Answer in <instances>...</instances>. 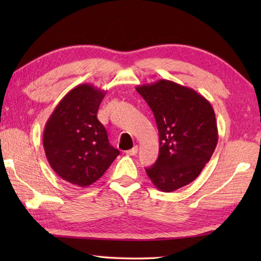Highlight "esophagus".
<instances>
[{"label":"esophagus","mask_w":261,"mask_h":261,"mask_svg":"<svg viewBox=\"0 0 261 261\" xmlns=\"http://www.w3.org/2000/svg\"><path fill=\"white\" fill-rule=\"evenodd\" d=\"M137 152H138V147L137 146H135L134 148L130 149V150L125 151V153L129 154V156H135V154H137Z\"/></svg>","instance_id":"esophagus-1"}]
</instances>
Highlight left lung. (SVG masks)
I'll return each instance as SVG.
<instances>
[{
	"mask_svg": "<svg viewBox=\"0 0 261 261\" xmlns=\"http://www.w3.org/2000/svg\"><path fill=\"white\" fill-rule=\"evenodd\" d=\"M159 132V154L147 175L162 192H174L201 174L219 140L212 105L201 94L160 80L138 86Z\"/></svg>",
	"mask_w": 261,
	"mask_h": 261,
	"instance_id": "obj_1",
	"label": "left lung"
}]
</instances>
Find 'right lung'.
Listing matches in <instances>:
<instances>
[{
  "mask_svg": "<svg viewBox=\"0 0 261 261\" xmlns=\"http://www.w3.org/2000/svg\"><path fill=\"white\" fill-rule=\"evenodd\" d=\"M105 92L82 84L54 110L43 131V148L55 173L70 184L87 187L101 178L120 151L110 145L97 120Z\"/></svg>",
  "mask_w": 261,
  "mask_h": 261,
  "instance_id": "add662e5",
  "label": "right lung"
}]
</instances>
